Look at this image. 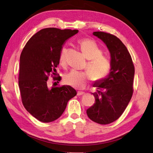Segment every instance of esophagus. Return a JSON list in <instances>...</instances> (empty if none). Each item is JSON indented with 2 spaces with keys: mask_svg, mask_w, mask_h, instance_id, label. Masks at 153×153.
<instances>
[{
  "mask_svg": "<svg viewBox=\"0 0 153 153\" xmlns=\"http://www.w3.org/2000/svg\"><path fill=\"white\" fill-rule=\"evenodd\" d=\"M84 94H85V93L83 91H77V96H81V95H83Z\"/></svg>",
  "mask_w": 153,
  "mask_h": 153,
  "instance_id": "obj_1",
  "label": "esophagus"
}]
</instances>
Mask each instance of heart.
I'll list each match as a JSON object with an SVG mask.
<instances>
[{
	"instance_id": "heart-1",
	"label": "heart",
	"mask_w": 153,
	"mask_h": 153,
	"mask_svg": "<svg viewBox=\"0 0 153 153\" xmlns=\"http://www.w3.org/2000/svg\"><path fill=\"white\" fill-rule=\"evenodd\" d=\"M81 50L88 60L87 68L88 71L80 72L72 70L64 77V82L70 86L82 88L87 85V81L92 79L94 82L104 81L111 71V60L103 53L102 48L93 39L82 38L78 41ZM59 61L65 66L67 61V49L62 48L60 52Z\"/></svg>"
}]
</instances>
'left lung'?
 Listing matches in <instances>:
<instances>
[{
	"label": "left lung",
	"mask_w": 153,
	"mask_h": 153,
	"mask_svg": "<svg viewBox=\"0 0 153 153\" xmlns=\"http://www.w3.org/2000/svg\"><path fill=\"white\" fill-rule=\"evenodd\" d=\"M107 46L111 55V71L101 82H95L97 92L93 93L95 103L87 110L93 121L108 125L118 119L125 111L133 94L134 66L130 54L115 35L104 32H94Z\"/></svg>",
	"instance_id": "1"
}]
</instances>
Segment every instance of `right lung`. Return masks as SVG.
I'll return each mask as SVG.
<instances>
[{
    "instance_id": "add662e5",
    "label": "right lung",
    "mask_w": 153,
    "mask_h": 153,
    "mask_svg": "<svg viewBox=\"0 0 153 153\" xmlns=\"http://www.w3.org/2000/svg\"><path fill=\"white\" fill-rule=\"evenodd\" d=\"M78 30L43 28L34 34L20 56L19 87L27 111L42 123H50L62 115L76 91L69 85L48 86L50 74L56 75L60 50L65 42ZM55 77V80H60Z\"/></svg>"
}]
</instances>
